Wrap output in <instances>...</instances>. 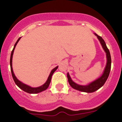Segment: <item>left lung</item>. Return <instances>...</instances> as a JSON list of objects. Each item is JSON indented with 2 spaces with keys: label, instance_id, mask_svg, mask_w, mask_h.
I'll return each mask as SVG.
<instances>
[{
  "label": "left lung",
  "instance_id": "obj_1",
  "mask_svg": "<svg viewBox=\"0 0 122 122\" xmlns=\"http://www.w3.org/2000/svg\"><path fill=\"white\" fill-rule=\"evenodd\" d=\"M94 35L97 37L101 45H102V48H103L104 51H105L106 54V65L105 68H104V71H103L102 76L99 78H98L97 79L91 82L89 84L83 86V85H80L74 83L71 79L68 72L67 73V78H68V83L70 86H71V87L73 88L74 89L80 91V92H86V93H93V92H96L97 90H99L100 88H101L104 84L105 82L106 81L108 77L109 76V74H110V69H111L112 60L110 51H109V49L107 47L106 44L105 42L103 40V38L101 36H99L98 35H97L95 33H94Z\"/></svg>",
  "mask_w": 122,
  "mask_h": 122
}]
</instances>
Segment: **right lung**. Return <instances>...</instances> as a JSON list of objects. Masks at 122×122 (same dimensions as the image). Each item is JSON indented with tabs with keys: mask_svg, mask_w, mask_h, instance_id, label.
<instances>
[{
	"mask_svg": "<svg viewBox=\"0 0 122 122\" xmlns=\"http://www.w3.org/2000/svg\"><path fill=\"white\" fill-rule=\"evenodd\" d=\"M21 38V37H20L19 39H18V41H16V42L15 43L14 45V47H13V50H12V52H11V55H10V70H11V72H12V77L13 78V80H14L15 83V84L20 88V89L22 90L24 92H26L28 93H30V94H36V93H39L40 92H43V91L47 89L48 87H49L50 86V83H51V77H52V74H54V72L56 71V69L58 68V66L57 67H55L54 69H52L51 70V72L50 74V76H49L47 80L44 83V84L42 85V86H39V87H32L30 86H28V85H26L24 83H23L22 82H21L20 81H19L18 78H16V77L15 75L14 72H13V68H12V58H13V52H14L15 48L17 44L19 42V41L20 40V39Z\"/></svg>",
	"mask_w": 122,
	"mask_h": 122,
	"instance_id": "right-lung-1",
	"label": "right lung"
}]
</instances>
